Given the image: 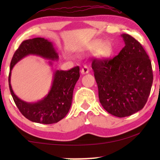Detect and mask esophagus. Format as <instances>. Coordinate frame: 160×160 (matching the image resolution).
<instances>
[{
	"label": "esophagus",
	"mask_w": 160,
	"mask_h": 160,
	"mask_svg": "<svg viewBox=\"0 0 160 160\" xmlns=\"http://www.w3.org/2000/svg\"><path fill=\"white\" fill-rule=\"evenodd\" d=\"M89 71V68L87 66V65H84V67H83L82 70H81V73H82V74L88 73Z\"/></svg>",
	"instance_id": "34e87169"
}]
</instances>
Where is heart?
Here are the masks:
<instances>
[{"label": "heart", "instance_id": "heart-1", "mask_svg": "<svg viewBox=\"0 0 160 160\" xmlns=\"http://www.w3.org/2000/svg\"><path fill=\"white\" fill-rule=\"evenodd\" d=\"M86 50L88 52L95 51L96 56L101 60L110 58L113 53V47L110 42H102L100 40H95L89 43L86 47Z\"/></svg>", "mask_w": 160, "mask_h": 160}]
</instances>
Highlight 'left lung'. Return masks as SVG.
<instances>
[{
	"instance_id": "1",
	"label": "left lung",
	"mask_w": 160,
	"mask_h": 160,
	"mask_svg": "<svg viewBox=\"0 0 160 160\" xmlns=\"http://www.w3.org/2000/svg\"><path fill=\"white\" fill-rule=\"evenodd\" d=\"M121 36L125 46L117 56L92 63L100 103L120 118L143 108L153 82L152 62L143 47L130 35Z\"/></svg>"
}]
</instances>
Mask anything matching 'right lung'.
<instances>
[{
	"label": "right lung",
	"mask_w": 160,
	"mask_h": 160,
	"mask_svg": "<svg viewBox=\"0 0 160 160\" xmlns=\"http://www.w3.org/2000/svg\"><path fill=\"white\" fill-rule=\"evenodd\" d=\"M28 55L39 56L52 61L58 60L59 58L53 43L47 39L35 38L24 41L11 61L8 85L13 99L22 114L30 121L45 124L57 123L67 115L71 108L74 87L80 76L79 67H74L69 71L57 70L47 95L38 101L28 102L17 97L11 85L12 68ZM52 61H49L50 65H52Z\"/></svg>",
	"instance_id": "right-lung-1"
}]
</instances>
